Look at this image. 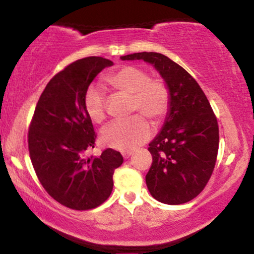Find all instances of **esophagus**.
Segmentation results:
<instances>
[{
    "label": "esophagus",
    "instance_id": "esophagus-1",
    "mask_svg": "<svg viewBox=\"0 0 254 254\" xmlns=\"http://www.w3.org/2000/svg\"><path fill=\"white\" fill-rule=\"evenodd\" d=\"M132 151H124V153H123V157H124V159H129V157L131 156V155H132Z\"/></svg>",
    "mask_w": 254,
    "mask_h": 254
}]
</instances>
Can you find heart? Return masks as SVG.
Wrapping results in <instances>:
<instances>
[{
	"instance_id": "b5f03b06",
	"label": "heart",
	"mask_w": 254,
	"mask_h": 254,
	"mask_svg": "<svg viewBox=\"0 0 254 254\" xmlns=\"http://www.w3.org/2000/svg\"><path fill=\"white\" fill-rule=\"evenodd\" d=\"M106 82L118 92L129 94L131 112H139L159 123L170 107V89L160 78H150L144 69L135 65H123L110 72ZM83 106L87 116L94 123H101L106 118V101L104 92L90 86L84 93ZM143 116L116 121L101 132V142L118 150H132L143 144L151 135L149 122Z\"/></svg>"
}]
</instances>
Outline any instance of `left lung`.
<instances>
[{"instance_id":"left-lung-1","label":"left lung","mask_w":254,"mask_h":254,"mask_svg":"<svg viewBox=\"0 0 254 254\" xmlns=\"http://www.w3.org/2000/svg\"><path fill=\"white\" fill-rule=\"evenodd\" d=\"M150 63L170 89L165 123L148 150L153 156L145 183L150 194L171 205L190 202L210 179L218 150V125L205 94L183 66L157 52L122 56Z\"/></svg>"}]
</instances>
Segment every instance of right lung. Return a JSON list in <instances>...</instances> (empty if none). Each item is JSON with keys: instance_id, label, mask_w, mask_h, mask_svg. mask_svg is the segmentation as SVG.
I'll use <instances>...</instances> for the list:
<instances>
[{"instance_id": "add662e5", "label": "right lung", "mask_w": 254, "mask_h": 254, "mask_svg": "<svg viewBox=\"0 0 254 254\" xmlns=\"http://www.w3.org/2000/svg\"><path fill=\"white\" fill-rule=\"evenodd\" d=\"M111 65L106 58L86 57L55 75L38 100L28 130L31 161L40 184L74 210L103 204L112 192L115 170L123 164L122 154L111 148L100 156H86L97 135L84 110V93Z\"/></svg>"}]
</instances>
